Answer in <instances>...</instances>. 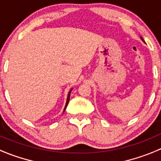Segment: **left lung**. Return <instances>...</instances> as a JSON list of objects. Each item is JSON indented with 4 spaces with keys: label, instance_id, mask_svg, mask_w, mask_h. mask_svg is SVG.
Returning a JSON list of instances; mask_svg holds the SVG:
<instances>
[{
    "label": "left lung",
    "instance_id": "8db88e82",
    "mask_svg": "<svg viewBox=\"0 0 161 161\" xmlns=\"http://www.w3.org/2000/svg\"><path fill=\"white\" fill-rule=\"evenodd\" d=\"M142 40H143V38H142Z\"/></svg>",
    "mask_w": 161,
    "mask_h": 161
}]
</instances>
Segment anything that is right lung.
I'll use <instances>...</instances> for the list:
<instances>
[{
	"label": "right lung",
	"instance_id": "right-lung-1",
	"mask_svg": "<svg viewBox=\"0 0 161 161\" xmlns=\"http://www.w3.org/2000/svg\"><path fill=\"white\" fill-rule=\"evenodd\" d=\"M71 91H72V90H70V92H69V93H68V98H67V102H66V106H65V108H64V110H65V109H66L67 106H68V102H69V98H70V93H71Z\"/></svg>",
	"mask_w": 161,
	"mask_h": 161
}]
</instances>
